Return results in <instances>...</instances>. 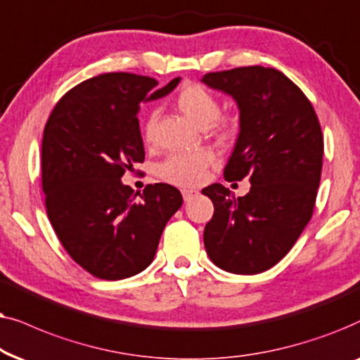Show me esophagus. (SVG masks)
Returning <instances> with one entry per match:
<instances>
[{
    "label": "esophagus",
    "mask_w": 360,
    "mask_h": 360,
    "mask_svg": "<svg viewBox=\"0 0 360 360\" xmlns=\"http://www.w3.org/2000/svg\"><path fill=\"white\" fill-rule=\"evenodd\" d=\"M198 194H199L198 191H193V189H183V198H184L186 202H188V200H191L193 198H195V195H198Z\"/></svg>",
    "instance_id": "1"
}]
</instances>
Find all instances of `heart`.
<instances>
[{"mask_svg": "<svg viewBox=\"0 0 360 360\" xmlns=\"http://www.w3.org/2000/svg\"><path fill=\"white\" fill-rule=\"evenodd\" d=\"M176 107L184 117H188L194 124L200 128L212 124L219 117V100L199 84H184L176 95ZM156 113L151 112L145 122V133L150 138L155 127ZM217 124L224 130H229L230 124L225 120H218ZM215 161L210 150H195L188 153H172L158 165V176L166 183L174 186L191 188L198 186L207 177L209 167Z\"/></svg>", "mask_w": 360, "mask_h": 360, "instance_id": "heart-1", "label": "heart"}]
</instances>
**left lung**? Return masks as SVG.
<instances>
[{
  "mask_svg": "<svg viewBox=\"0 0 360 360\" xmlns=\"http://www.w3.org/2000/svg\"><path fill=\"white\" fill-rule=\"evenodd\" d=\"M200 82L236 100L240 131L224 177H248L252 184L237 199L222 184L202 189L214 204L204 229L205 252L225 271L255 275L291 250L313 215L323 133L306 95L271 67L210 72Z\"/></svg>",
  "mask_w": 360,
  "mask_h": 360,
  "instance_id": "obj_1",
  "label": "left lung"
}]
</instances>
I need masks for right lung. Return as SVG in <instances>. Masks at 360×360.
I'll list each match as a JSON object with an SVG mask.
<instances>
[{
  "label": "right lung",
  "mask_w": 360,
  "mask_h": 360,
  "mask_svg": "<svg viewBox=\"0 0 360 360\" xmlns=\"http://www.w3.org/2000/svg\"><path fill=\"white\" fill-rule=\"evenodd\" d=\"M179 80L156 89L155 79L128 72L92 77L69 90L46 123L41 161L51 225L67 253L102 280L145 270L183 205L174 186L148 184L133 194L122 183L145 161L140 103L166 97Z\"/></svg>",
  "instance_id": "add662e5"
}]
</instances>
